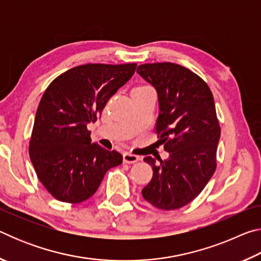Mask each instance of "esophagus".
Listing matches in <instances>:
<instances>
[{"instance_id": "1", "label": "esophagus", "mask_w": 261, "mask_h": 261, "mask_svg": "<svg viewBox=\"0 0 261 261\" xmlns=\"http://www.w3.org/2000/svg\"><path fill=\"white\" fill-rule=\"evenodd\" d=\"M139 160V156L135 155V154H131V153H124L123 154V161L124 163H135Z\"/></svg>"}]
</instances>
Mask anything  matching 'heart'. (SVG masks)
Instances as JSON below:
<instances>
[{
  "label": "heart",
  "mask_w": 261,
  "mask_h": 261,
  "mask_svg": "<svg viewBox=\"0 0 261 261\" xmlns=\"http://www.w3.org/2000/svg\"><path fill=\"white\" fill-rule=\"evenodd\" d=\"M135 90H152V88L149 87V86H147V85H143V86H139V87L135 88Z\"/></svg>",
  "instance_id": "1"
}]
</instances>
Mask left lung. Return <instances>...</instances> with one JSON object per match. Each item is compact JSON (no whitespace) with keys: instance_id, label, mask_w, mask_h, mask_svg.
Segmentation results:
<instances>
[{"instance_id":"left-lung-1","label":"left lung","mask_w":261,"mask_h":261,"mask_svg":"<svg viewBox=\"0 0 261 261\" xmlns=\"http://www.w3.org/2000/svg\"><path fill=\"white\" fill-rule=\"evenodd\" d=\"M137 73L156 90L155 131L169 153L160 162L144 158L153 177L141 193L156 208L177 210L204 190L216 169L221 129L213 94L198 74L170 62L141 64Z\"/></svg>"}]
</instances>
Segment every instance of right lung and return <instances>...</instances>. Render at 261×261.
Returning <instances> with one entry per match:
<instances>
[{
    "instance_id": "right-lung-1",
    "label": "right lung",
    "mask_w": 261,
    "mask_h": 261,
    "mask_svg": "<svg viewBox=\"0 0 261 261\" xmlns=\"http://www.w3.org/2000/svg\"><path fill=\"white\" fill-rule=\"evenodd\" d=\"M136 63L84 64L53 81L35 114L31 162L55 199L78 204L93 196L110 168L123 156L92 143L94 123L108 100L135 73Z\"/></svg>"
}]
</instances>
